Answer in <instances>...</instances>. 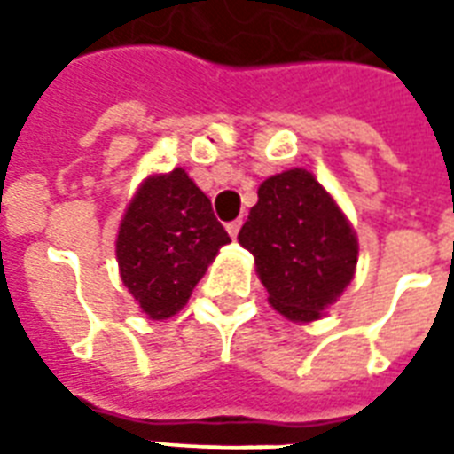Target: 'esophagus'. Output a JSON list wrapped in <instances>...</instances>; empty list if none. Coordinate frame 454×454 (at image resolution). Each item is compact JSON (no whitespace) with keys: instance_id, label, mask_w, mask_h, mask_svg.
Here are the masks:
<instances>
[{"instance_id":"esophagus-1","label":"esophagus","mask_w":454,"mask_h":454,"mask_svg":"<svg viewBox=\"0 0 454 454\" xmlns=\"http://www.w3.org/2000/svg\"><path fill=\"white\" fill-rule=\"evenodd\" d=\"M240 226H242V221L238 219V221H231V223H226V231H228V235H231V238H238V233H240Z\"/></svg>"}]
</instances>
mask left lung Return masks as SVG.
<instances>
[{"mask_svg": "<svg viewBox=\"0 0 454 454\" xmlns=\"http://www.w3.org/2000/svg\"><path fill=\"white\" fill-rule=\"evenodd\" d=\"M238 240L254 254L270 306L297 323L323 316L358 263L356 231L306 169H287L259 185V202Z\"/></svg>", "mask_w": 454, "mask_h": 454, "instance_id": "obj_1", "label": "left lung"}]
</instances>
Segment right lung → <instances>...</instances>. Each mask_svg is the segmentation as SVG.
Instances as JSON below:
<instances>
[{"label":"right lung","instance_id":"1","mask_svg":"<svg viewBox=\"0 0 454 454\" xmlns=\"http://www.w3.org/2000/svg\"><path fill=\"white\" fill-rule=\"evenodd\" d=\"M231 242L212 202L185 169L148 176L117 233L124 287L151 320H167L191 299L207 266Z\"/></svg>","mask_w":454,"mask_h":454}]
</instances>
